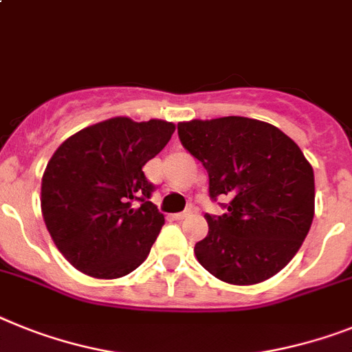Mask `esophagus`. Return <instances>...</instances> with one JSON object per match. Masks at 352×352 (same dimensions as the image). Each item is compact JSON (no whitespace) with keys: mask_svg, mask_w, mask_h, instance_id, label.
Instances as JSON below:
<instances>
[{"mask_svg":"<svg viewBox=\"0 0 352 352\" xmlns=\"http://www.w3.org/2000/svg\"><path fill=\"white\" fill-rule=\"evenodd\" d=\"M191 212H193V209H186V211H182V212H175V214H173V218H175V220H184L186 217H190Z\"/></svg>","mask_w":352,"mask_h":352,"instance_id":"obj_1","label":"esophagus"}]
</instances>
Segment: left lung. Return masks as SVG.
<instances>
[{"label": "left lung", "instance_id": "8db88e82", "mask_svg": "<svg viewBox=\"0 0 352 352\" xmlns=\"http://www.w3.org/2000/svg\"><path fill=\"white\" fill-rule=\"evenodd\" d=\"M181 143L209 173V197H227L195 256L229 285H258L292 261L315 214L313 168L294 140L259 120L179 123Z\"/></svg>", "mask_w": 352, "mask_h": 352}]
</instances>
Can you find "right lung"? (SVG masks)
<instances>
[{
	"label": "right lung",
	"mask_w": 352,
	"mask_h": 352,
	"mask_svg": "<svg viewBox=\"0 0 352 352\" xmlns=\"http://www.w3.org/2000/svg\"><path fill=\"white\" fill-rule=\"evenodd\" d=\"M170 121L118 116L85 126L44 170L41 209L62 256L87 276L118 279L140 267L164 217L143 166L170 141Z\"/></svg>",
	"instance_id": "1"
}]
</instances>
